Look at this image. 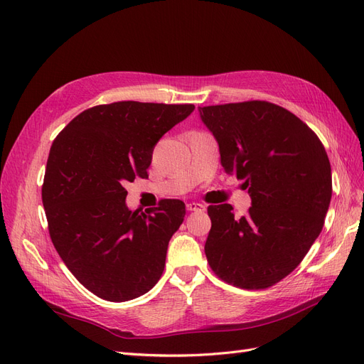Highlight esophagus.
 I'll return each instance as SVG.
<instances>
[{
  "instance_id": "1",
  "label": "esophagus",
  "mask_w": 364,
  "mask_h": 364,
  "mask_svg": "<svg viewBox=\"0 0 364 364\" xmlns=\"http://www.w3.org/2000/svg\"><path fill=\"white\" fill-rule=\"evenodd\" d=\"M186 209H188V211H205V205L197 203V202H190V203H186Z\"/></svg>"
}]
</instances>
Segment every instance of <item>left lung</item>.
I'll return each mask as SVG.
<instances>
[{"mask_svg": "<svg viewBox=\"0 0 364 364\" xmlns=\"http://www.w3.org/2000/svg\"><path fill=\"white\" fill-rule=\"evenodd\" d=\"M228 174L245 179L252 206L243 217L222 203L205 253L218 278L240 289H267L291 273L323 228L333 194L321 139L287 109L267 102L199 107Z\"/></svg>", "mask_w": 364, "mask_h": 364, "instance_id": "obj_1", "label": "left lung"}]
</instances>
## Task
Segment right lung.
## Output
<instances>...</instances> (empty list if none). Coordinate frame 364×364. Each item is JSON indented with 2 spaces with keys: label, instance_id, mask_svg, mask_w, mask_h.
I'll list each match as a JSON object with an SVG mask.
<instances>
[{
  "label": "right lung",
  "instance_id": "obj_1",
  "mask_svg": "<svg viewBox=\"0 0 364 364\" xmlns=\"http://www.w3.org/2000/svg\"><path fill=\"white\" fill-rule=\"evenodd\" d=\"M194 105L118 102L77 115L54 139L42 203L65 266L95 296L126 302L155 287L185 203L150 213L126 205L124 182L147 178L156 142Z\"/></svg>",
  "mask_w": 364,
  "mask_h": 364
}]
</instances>
